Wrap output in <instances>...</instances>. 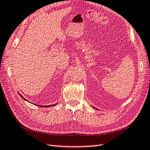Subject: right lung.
<instances>
[{
    "label": "right lung",
    "mask_w": 150,
    "mask_h": 150,
    "mask_svg": "<svg viewBox=\"0 0 150 150\" xmlns=\"http://www.w3.org/2000/svg\"><path fill=\"white\" fill-rule=\"evenodd\" d=\"M19 95H20V94H19ZM21 97L22 98H24V100H26V99H25V98L23 97H22V95H21ZM55 105H56V104H53V105H49V106H40V107H42V108H43V107H50V106H55Z\"/></svg>",
    "instance_id": "1"
}]
</instances>
